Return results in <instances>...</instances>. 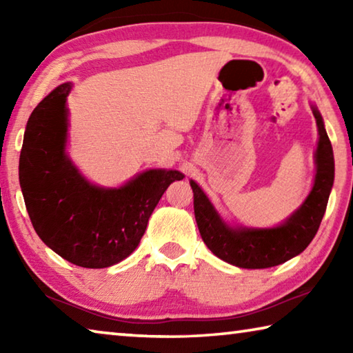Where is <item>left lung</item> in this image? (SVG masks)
I'll return each instance as SVG.
<instances>
[{
  "mask_svg": "<svg viewBox=\"0 0 353 353\" xmlns=\"http://www.w3.org/2000/svg\"><path fill=\"white\" fill-rule=\"evenodd\" d=\"M312 110L319 135L314 151L313 187L302 205L282 224L246 227L225 223L199 185L190 181L194 193V218L199 234L218 259L244 270H265L291 260L312 243L325 213L334 181L332 143L318 107L312 104Z\"/></svg>",
  "mask_w": 353,
  "mask_h": 353,
  "instance_id": "left-lung-1",
  "label": "left lung"
}]
</instances>
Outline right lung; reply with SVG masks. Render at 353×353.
Here are the masks:
<instances>
[{"instance_id": "obj_1", "label": "right lung", "mask_w": 353, "mask_h": 353, "mask_svg": "<svg viewBox=\"0 0 353 353\" xmlns=\"http://www.w3.org/2000/svg\"><path fill=\"white\" fill-rule=\"evenodd\" d=\"M71 88L61 83L29 117L20 185L41 241L73 265L99 270L134 252L165 190L183 174L146 170L118 188L87 181L67 154Z\"/></svg>"}]
</instances>
